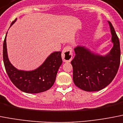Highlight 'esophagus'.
<instances>
[{
    "mask_svg": "<svg viewBox=\"0 0 123 123\" xmlns=\"http://www.w3.org/2000/svg\"><path fill=\"white\" fill-rule=\"evenodd\" d=\"M62 59L64 62H69L72 59V49L70 46H66L62 52Z\"/></svg>",
    "mask_w": 123,
    "mask_h": 123,
    "instance_id": "obj_1",
    "label": "esophagus"
}]
</instances>
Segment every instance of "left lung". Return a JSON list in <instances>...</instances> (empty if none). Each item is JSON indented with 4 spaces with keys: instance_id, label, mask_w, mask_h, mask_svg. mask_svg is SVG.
I'll return each mask as SVG.
<instances>
[{
    "instance_id": "left-lung-1",
    "label": "left lung",
    "mask_w": 123,
    "mask_h": 123,
    "mask_svg": "<svg viewBox=\"0 0 123 123\" xmlns=\"http://www.w3.org/2000/svg\"><path fill=\"white\" fill-rule=\"evenodd\" d=\"M113 46L105 55L93 53L85 46L74 48L71 64L75 85L87 92H96L105 88L116 76L120 64V45L118 36L110 22L108 21Z\"/></svg>"
}]
</instances>
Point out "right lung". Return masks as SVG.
<instances>
[{
    "label": "right lung",
    "mask_w": 123,
    "mask_h": 123,
    "mask_svg": "<svg viewBox=\"0 0 123 123\" xmlns=\"http://www.w3.org/2000/svg\"><path fill=\"white\" fill-rule=\"evenodd\" d=\"M16 20L17 18L12 22L10 26ZM7 34L3 44V59L6 72L13 84L21 91L28 93H38L49 89L54 84L59 68L62 62L61 52L51 53L42 64L35 70H18L8 59L6 43Z\"/></svg>",
    "instance_id": "1"
}]
</instances>
